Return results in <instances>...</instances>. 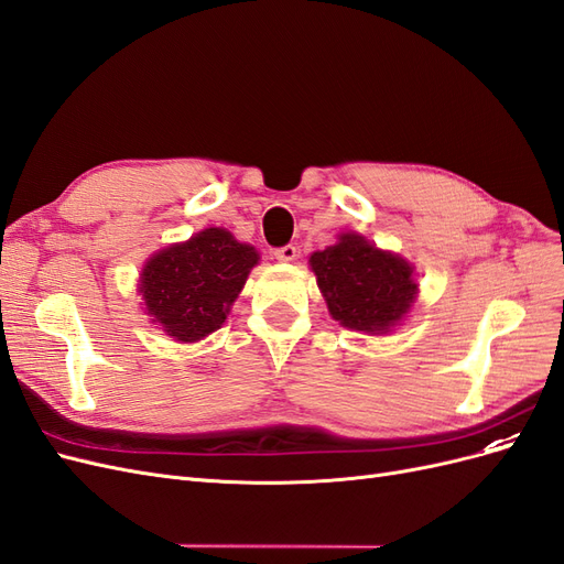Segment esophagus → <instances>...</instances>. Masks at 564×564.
Segmentation results:
<instances>
[{
  "instance_id": "esophagus-1",
  "label": "esophagus",
  "mask_w": 564,
  "mask_h": 564,
  "mask_svg": "<svg viewBox=\"0 0 564 564\" xmlns=\"http://www.w3.org/2000/svg\"><path fill=\"white\" fill-rule=\"evenodd\" d=\"M272 256H275L278 261L289 263V261H294V259H296V256H299V249H296L294 245H284V247H278L275 251H272Z\"/></svg>"
}]
</instances>
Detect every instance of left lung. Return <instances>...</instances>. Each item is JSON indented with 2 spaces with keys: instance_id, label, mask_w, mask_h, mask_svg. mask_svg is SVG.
Returning <instances> with one entry per match:
<instances>
[{
  "instance_id": "left-lung-1",
  "label": "left lung",
  "mask_w": 564,
  "mask_h": 564,
  "mask_svg": "<svg viewBox=\"0 0 564 564\" xmlns=\"http://www.w3.org/2000/svg\"><path fill=\"white\" fill-rule=\"evenodd\" d=\"M311 268L329 313L344 327L386 334L416 296L412 265L395 253L371 247L365 237L340 235L334 247L315 251Z\"/></svg>"
}]
</instances>
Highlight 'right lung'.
Returning <instances> with one entry per match:
<instances>
[{"mask_svg": "<svg viewBox=\"0 0 564 564\" xmlns=\"http://www.w3.org/2000/svg\"><path fill=\"white\" fill-rule=\"evenodd\" d=\"M256 263L259 253L228 230H202L185 245L162 249L143 268L148 313L169 336L193 344L226 322Z\"/></svg>", "mask_w": 564, "mask_h": 564, "instance_id": "obj_1", "label": "right lung"}]
</instances>
